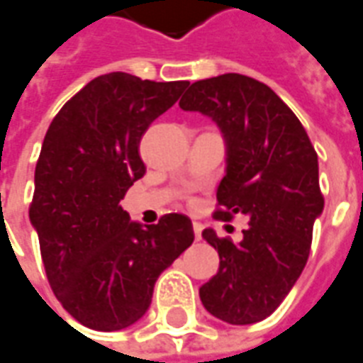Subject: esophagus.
Returning <instances> with one entry per match:
<instances>
[{
  "mask_svg": "<svg viewBox=\"0 0 363 363\" xmlns=\"http://www.w3.org/2000/svg\"><path fill=\"white\" fill-rule=\"evenodd\" d=\"M193 231H194V239L201 241V233H203V225L201 223H193Z\"/></svg>",
  "mask_w": 363,
  "mask_h": 363,
  "instance_id": "34e87169",
  "label": "esophagus"
}]
</instances>
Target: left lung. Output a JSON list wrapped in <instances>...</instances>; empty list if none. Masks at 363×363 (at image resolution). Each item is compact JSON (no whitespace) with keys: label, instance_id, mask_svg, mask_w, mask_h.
<instances>
[{"label":"left lung","instance_id":"8db88e82","mask_svg":"<svg viewBox=\"0 0 363 363\" xmlns=\"http://www.w3.org/2000/svg\"><path fill=\"white\" fill-rule=\"evenodd\" d=\"M179 106L215 120L227 143L215 219L249 220L241 243L203 231L220 261L199 289L201 301L227 323H257L281 306L306 267L323 211L318 152L291 108L243 74L193 82Z\"/></svg>","mask_w":363,"mask_h":363}]
</instances>
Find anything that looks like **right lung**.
<instances>
[{
    "label": "right lung",
    "mask_w": 363,
    "mask_h": 363,
    "mask_svg": "<svg viewBox=\"0 0 363 363\" xmlns=\"http://www.w3.org/2000/svg\"><path fill=\"white\" fill-rule=\"evenodd\" d=\"M186 86L104 74L72 96L45 132L30 220L52 291L90 330H124L143 318L158 275L194 241L186 215L143 227L120 206L146 172L140 138Z\"/></svg>",
    "instance_id": "obj_1"
}]
</instances>
